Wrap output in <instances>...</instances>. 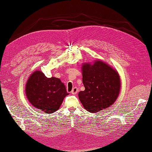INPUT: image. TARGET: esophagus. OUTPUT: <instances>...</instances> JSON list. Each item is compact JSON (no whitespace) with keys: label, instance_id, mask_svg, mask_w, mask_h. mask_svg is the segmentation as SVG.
I'll return each instance as SVG.
<instances>
[{"label":"esophagus","instance_id":"1","mask_svg":"<svg viewBox=\"0 0 152 152\" xmlns=\"http://www.w3.org/2000/svg\"><path fill=\"white\" fill-rule=\"evenodd\" d=\"M79 92V89H78V88L77 87H74L73 89H72V94H76L77 92Z\"/></svg>","mask_w":152,"mask_h":152}]
</instances>
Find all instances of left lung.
Instances as JSON below:
<instances>
[{
  "label": "left lung",
  "mask_w": 152,
  "mask_h": 152,
  "mask_svg": "<svg viewBox=\"0 0 152 152\" xmlns=\"http://www.w3.org/2000/svg\"><path fill=\"white\" fill-rule=\"evenodd\" d=\"M83 83L85 91L79 92V98L85 109L96 113L111 106L120 92V77L116 70L104 62L96 60L93 64L82 66Z\"/></svg>",
  "instance_id": "8db88e82"
}]
</instances>
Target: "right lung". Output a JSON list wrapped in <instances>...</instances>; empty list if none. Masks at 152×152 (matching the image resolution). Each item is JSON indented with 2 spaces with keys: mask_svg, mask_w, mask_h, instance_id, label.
Masks as SVG:
<instances>
[{
  "mask_svg": "<svg viewBox=\"0 0 152 152\" xmlns=\"http://www.w3.org/2000/svg\"><path fill=\"white\" fill-rule=\"evenodd\" d=\"M26 93L30 103L45 113L56 111L69 94L60 79L48 78L41 71H35L30 75L26 85Z\"/></svg>",
  "mask_w": 152,
  "mask_h": 152,
  "instance_id": "1",
  "label": "right lung"
}]
</instances>
